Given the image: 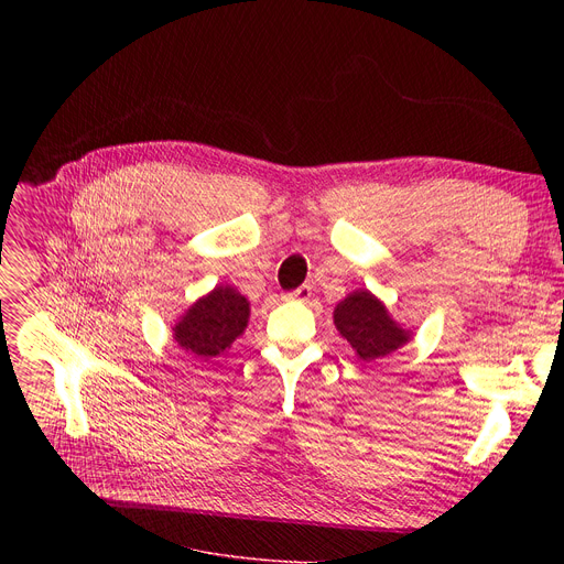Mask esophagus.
<instances>
[{"label":"esophagus","instance_id":"obj_1","mask_svg":"<svg viewBox=\"0 0 564 564\" xmlns=\"http://www.w3.org/2000/svg\"><path fill=\"white\" fill-rule=\"evenodd\" d=\"M311 294H313V288H311V285H302V288H297V290L288 292V294H285V300H292V302H306V300H311Z\"/></svg>","mask_w":564,"mask_h":564}]
</instances>
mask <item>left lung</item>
I'll use <instances>...</instances> for the list:
<instances>
[{"mask_svg": "<svg viewBox=\"0 0 564 564\" xmlns=\"http://www.w3.org/2000/svg\"><path fill=\"white\" fill-rule=\"evenodd\" d=\"M334 324L364 361L387 357L411 338V334L389 315L387 306L368 290L347 294L334 311Z\"/></svg>", "mask_w": 564, "mask_h": 564, "instance_id": "left-lung-1", "label": "left lung"}]
</instances>
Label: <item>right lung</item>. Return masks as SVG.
Listing matches in <instances>:
<instances>
[{
	"label": "right lung",
	"instance_id": "1",
	"mask_svg": "<svg viewBox=\"0 0 564 564\" xmlns=\"http://www.w3.org/2000/svg\"><path fill=\"white\" fill-rule=\"evenodd\" d=\"M249 313L251 308L245 294L230 285H217L175 322L173 338L194 357L210 361L221 357L235 338L245 334Z\"/></svg>",
	"mask_w": 564,
	"mask_h": 564
}]
</instances>
